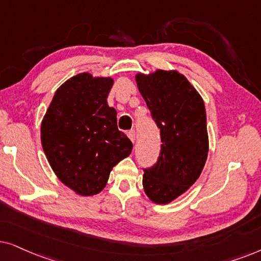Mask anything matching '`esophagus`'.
I'll return each mask as SVG.
<instances>
[{"label": "esophagus", "mask_w": 261, "mask_h": 261, "mask_svg": "<svg viewBox=\"0 0 261 261\" xmlns=\"http://www.w3.org/2000/svg\"><path fill=\"white\" fill-rule=\"evenodd\" d=\"M127 136L131 140V142H133V143H135V141H136V133H135V130L127 131Z\"/></svg>", "instance_id": "1"}]
</instances>
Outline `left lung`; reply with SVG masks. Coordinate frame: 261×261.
Returning <instances> with one entry per match:
<instances>
[{
    "mask_svg": "<svg viewBox=\"0 0 261 261\" xmlns=\"http://www.w3.org/2000/svg\"><path fill=\"white\" fill-rule=\"evenodd\" d=\"M138 89L160 128L158 161L143 168L145 194L168 204L199 178L209 151L205 106L201 96L178 71L136 75Z\"/></svg>",
    "mask_w": 261,
    "mask_h": 261,
    "instance_id": "8db88e82",
    "label": "left lung"
}]
</instances>
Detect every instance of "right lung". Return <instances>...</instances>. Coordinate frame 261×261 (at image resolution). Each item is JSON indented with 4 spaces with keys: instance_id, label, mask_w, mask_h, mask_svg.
Masks as SVG:
<instances>
[{
    "instance_id": "obj_1",
    "label": "right lung",
    "mask_w": 261,
    "mask_h": 261,
    "mask_svg": "<svg viewBox=\"0 0 261 261\" xmlns=\"http://www.w3.org/2000/svg\"><path fill=\"white\" fill-rule=\"evenodd\" d=\"M111 77L79 74L57 89L41 121V145L55 174L81 196L106 186L112 168L133 150L107 105Z\"/></svg>"
}]
</instances>
